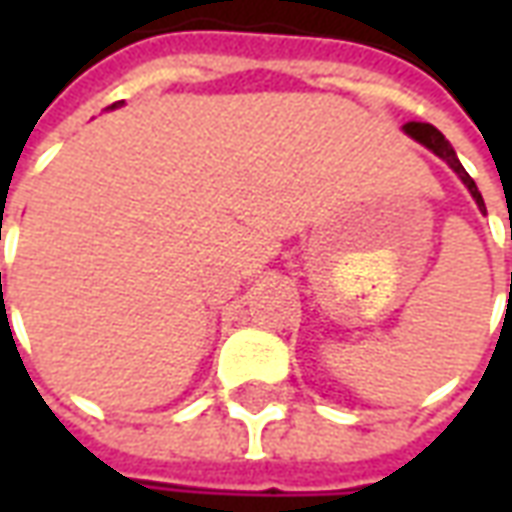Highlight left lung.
Here are the masks:
<instances>
[{
	"label": "left lung",
	"mask_w": 512,
	"mask_h": 512,
	"mask_svg": "<svg viewBox=\"0 0 512 512\" xmlns=\"http://www.w3.org/2000/svg\"><path fill=\"white\" fill-rule=\"evenodd\" d=\"M403 131H406L411 139H417L419 145H425L428 150H433V153H436L441 161H447L452 172H455V175L463 180V186L469 189V194H472L474 202H477V208L485 213L483 194L477 191V183H474L472 175H469V172L463 169V164L458 161V156H455V150H452V145L447 142V139H444V134H441L439 128H433L430 123H406V126H403Z\"/></svg>",
	"instance_id": "obj_1"
}]
</instances>
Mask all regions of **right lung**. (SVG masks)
I'll return each instance as SVG.
<instances>
[{
  "label": "right lung",
  "instance_id": "obj_1",
  "mask_svg": "<svg viewBox=\"0 0 512 512\" xmlns=\"http://www.w3.org/2000/svg\"><path fill=\"white\" fill-rule=\"evenodd\" d=\"M115 106H123V101H117V104H112V109H115ZM0 282H2V274H0Z\"/></svg>",
  "mask_w": 512,
  "mask_h": 512
}]
</instances>
